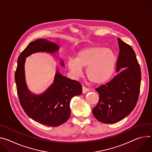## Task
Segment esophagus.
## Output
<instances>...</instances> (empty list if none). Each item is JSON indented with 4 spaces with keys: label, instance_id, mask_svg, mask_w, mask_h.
<instances>
[{
    "label": "esophagus",
    "instance_id": "1",
    "mask_svg": "<svg viewBox=\"0 0 152 152\" xmlns=\"http://www.w3.org/2000/svg\"><path fill=\"white\" fill-rule=\"evenodd\" d=\"M89 91V89L88 88H87L86 87H85V86H82V93H86V92H87V91Z\"/></svg>",
    "mask_w": 152,
    "mask_h": 152
}]
</instances>
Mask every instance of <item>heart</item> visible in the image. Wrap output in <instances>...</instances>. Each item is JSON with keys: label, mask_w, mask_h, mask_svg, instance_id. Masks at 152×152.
<instances>
[{"label": "heart", "mask_w": 152, "mask_h": 152, "mask_svg": "<svg viewBox=\"0 0 152 152\" xmlns=\"http://www.w3.org/2000/svg\"><path fill=\"white\" fill-rule=\"evenodd\" d=\"M115 62V54L110 49L89 47L79 51L75 59H69L67 66L69 70L75 76L81 73V68H87L88 79L93 84H99L111 77Z\"/></svg>", "instance_id": "b5f03b06"}]
</instances>
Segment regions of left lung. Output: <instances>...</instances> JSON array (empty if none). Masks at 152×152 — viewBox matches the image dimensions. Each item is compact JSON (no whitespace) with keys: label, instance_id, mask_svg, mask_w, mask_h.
Returning a JSON list of instances; mask_svg holds the SVG:
<instances>
[{"label":"left lung","instance_id":"1","mask_svg":"<svg viewBox=\"0 0 152 152\" xmlns=\"http://www.w3.org/2000/svg\"><path fill=\"white\" fill-rule=\"evenodd\" d=\"M119 54L117 75L107 84L95 88L99 102L92 110L94 116L105 124H113L129 115L135 107L140 92L141 72L132 47L118 38Z\"/></svg>","mask_w":152,"mask_h":152}]
</instances>
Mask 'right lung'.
Listing matches in <instances>:
<instances>
[{
  "label": "right lung",
  "mask_w": 152,
  "mask_h": 152,
  "mask_svg": "<svg viewBox=\"0 0 152 152\" xmlns=\"http://www.w3.org/2000/svg\"><path fill=\"white\" fill-rule=\"evenodd\" d=\"M59 50L56 44L39 39L30 43L20 54L15 72V81L20 104L25 113L34 121L50 127H57L70 118V103L75 96L82 93L79 82L62 76L58 71L53 84L43 94H31L25 80V58L31 54L42 51L53 53ZM62 65H64L63 62Z\"/></svg>",
  "instance_id": "right-lung-1"
}]
</instances>
